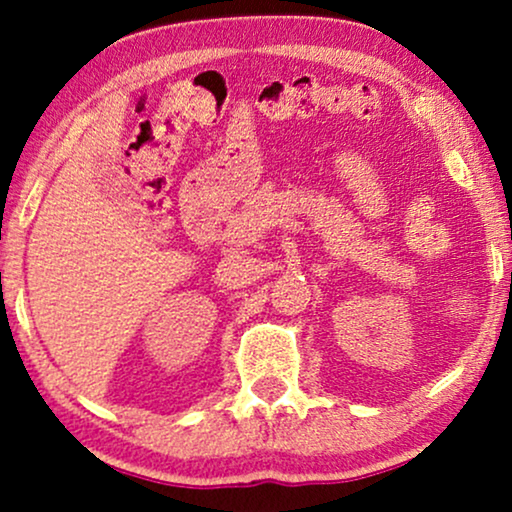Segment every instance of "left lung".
<instances>
[{
	"instance_id": "obj_1",
	"label": "left lung",
	"mask_w": 512,
	"mask_h": 512,
	"mask_svg": "<svg viewBox=\"0 0 512 512\" xmlns=\"http://www.w3.org/2000/svg\"><path fill=\"white\" fill-rule=\"evenodd\" d=\"M510 285H512V280H510Z\"/></svg>"
}]
</instances>
